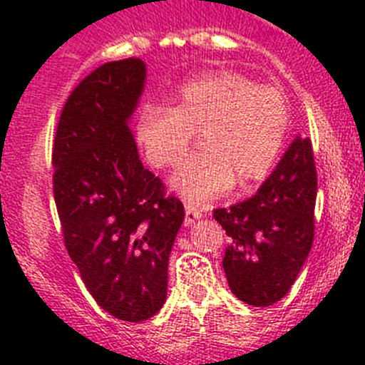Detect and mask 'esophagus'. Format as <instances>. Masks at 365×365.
I'll list each match as a JSON object with an SVG mask.
<instances>
[{
	"mask_svg": "<svg viewBox=\"0 0 365 365\" xmlns=\"http://www.w3.org/2000/svg\"><path fill=\"white\" fill-rule=\"evenodd\" d=\"M201 217H202L201 212L195 210L193 206L186 205V217H185V225H186V227H192V225H195V222H197Z\"/></svg>",
	"mask_w": 365,
	"mask_h": 365,
	"instance_id": "1",
	"label": "esophagus"
}]
</instances>
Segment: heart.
<instances>
[{
  "instance_id": "b5f03b06",
  "label": "heart",
  "mask_w": 365,
  "mask_h": 365,
  "mask_svg": "<svg viewBox=\"0 0 365 365\" xmlns=\"http://www.w3.org/2000/svg\"><path fill=\"white\" fill-rule=\"evenodd\" d=\"M289 128V106L282 91L257 86L243 74L215 73L179 89L172 108H146L135 137L148 163L175 166L193 143L202 151L185 160L170 185L199 206L237 182L248 188L276 166Z\"/></svg>"
}]
</instances>
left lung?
Here are the masks:
<instances>
[{
  "label": "left lung",
  "mask_w": 365,
  "mask_h": 365,
  "mask_svg": "<svg viewBox=\"0 0 365 365\" xmlns=\"http://www.w3.org/2000/svg\"><path fill=\"white\" fill-rule=\"evenodd\" d=\"M316 186L311 140L296 137L256 195L214 212L228 235L222 269L235 298L269 307L291 291L312 247Z\"/></svg>",
  "instance_id": "obj_1"
}]
</instances>
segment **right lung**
I'll return each instance as SVG.
<instances>
[{
  "label": "right lung",
  "instance_id": "obj_1",
  "mask_svg": "<svg viewBox=\"0 0 365 365\" xmlns=\"http://www.w3.org/2000/svg\"><path fill=\"white\" fill-rule=\"evenodd\" d=\"M146 86L138 58L93 71L67 98L53 148V186L67 252L95 302L144 322L168 294V259L185 206L164 197L138 159L130 122Z\"/></svg>",
  "mask_w": 365,
  "mask_h": 365
}]
</instances>
